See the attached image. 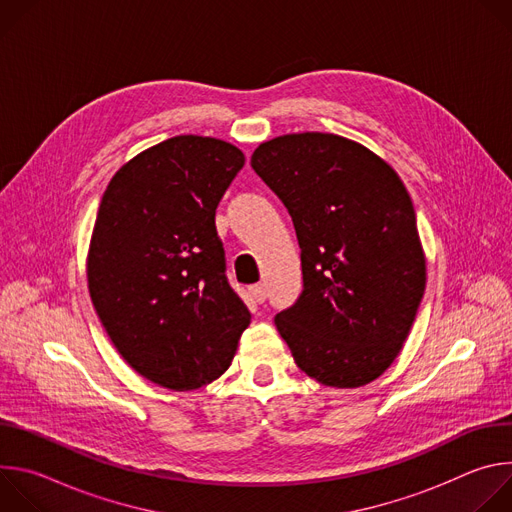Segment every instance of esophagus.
Returning a JSON list of instances; mask_svg holds the SVG:
<instances>
[{
	"label": "esophagus",
	"instance_id": "34e87169",
	"mask_svg": "<svg viewBox=\"0 0 512 512\" xmlns=\"http://www.w3.org/2000/svg\"><path fill=\"white\" fill-rule=\"evenodd\" d=\"M251 296H253V300L257 302V304H263L265 300H267V289H265V285H253L251 287Z\"/></svg>",
	"mask_w": 512,
	"mask_h": 512
}]
</instances>
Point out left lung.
<instances>
[{
	"label": "left lung",
	"instance_id": "obj_1",
	"mask_svg": "<svg viewBox=\"0 0 512 512\" xmlns=\"http://www.w3.org/2000/svg\"><path fill=\"white\" fill-rule=\"evenodd\" d=\"M257 176L294 221L304 289L275 316L298 367L336 389L381 377L403 348L425 291L413 202L395 170L334 133L261 143Z\"/></svg>",
	"mask_w": 512,
	"mask_h": 512
}]
</instances>
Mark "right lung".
<instances>
[{
    "label": "right lung",
    "mask_w": 512,
    "mask_h": 512,
    "mask_svg": "<svg viewBox=\"0 0 512 512\" xmlns=\"http://www.w3.org/2000/svg\"><path fill=\"white\" fill-rule=\"evenodd\" d=\"M243 166L227 141L178 135L127 162L101 198L89 294L119 354L156 385L184 391L221 377L251 322L214 225Z\"/></svg>",
    "instance_id": "1"
}]
</instances>
